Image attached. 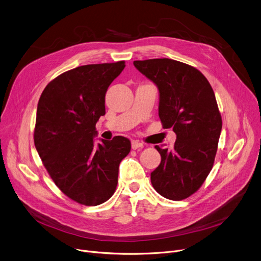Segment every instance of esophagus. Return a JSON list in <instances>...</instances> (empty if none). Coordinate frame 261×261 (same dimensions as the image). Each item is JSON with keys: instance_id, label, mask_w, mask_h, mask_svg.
I'll return each mask as SVG.
<instances>
[{"instance_id": "34e87169", "label": "esophagus", "mask_w": 261, "mask_h": 261, "mask_svg": "<svg viewBox=\"0 0 261 261\" xmlns=\"http://www.w3.org/2000/svg\"><path fill=\"white\" fill-rule=\"evenodd\" d=\"M131 147H132V149H133V150H137V149L143 148V147H144V145L141 144L140 141H138V140H132V143H131Z\"/></svg>"}]
</instances>
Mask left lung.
Instances as JSON below:
<instances>
[{
  "mask_svg": "<svg viewBox=\"0 0 261 261\" xmlns=\"http://www.w3.org/2000/svg\"><path fill=\"white\" fill-rule=\"evenodd\" d=\"M134 66L159 90V118L177 135L171 150L155 146L161 156L151 182L162 197L180 201L195 194L215 162L222 116L215 92L196 67L158 58L136 60Z\"/></svg>",
  "mask_w": 261,
  "mask_h": 261,
  "instance_id": "obj_1",
  "label": "left lung"
}]
</instances>
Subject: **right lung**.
Returning <instances> with one entry per match:
<instances>
[{
  "label": "right lung",
  "instance_id": "obj_1",
  "mask_svg": "<svg viewBox=\"0 0 261 261\" xmlns=\"http://www.w3.org/2000/svg\"><path fill=\"white\" fill-rule=\"evenodd\" d=\"M125 61L87 64L59 75L43 89L37 105L34 144L44 168L73 201L97 206L111 198L118 167L131 150L115 136L94 145L96 124L105 114V94Z\"/></svg>",
  "mask_w": 261,
  "mask_h": 261
}]
</instances>
